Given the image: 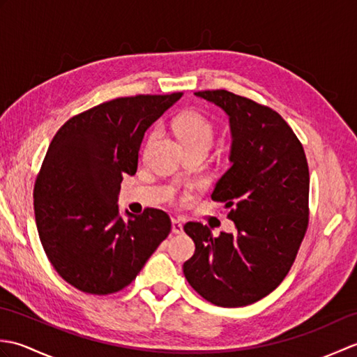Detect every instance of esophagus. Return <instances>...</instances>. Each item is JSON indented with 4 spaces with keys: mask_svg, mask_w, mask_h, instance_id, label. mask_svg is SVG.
Here are the masks:
<instances>
[{
    "mask_svg": "<svg viewBox=\"0 0 357 357\" xmlns=\"http://www.w3.org/2000/svg\"><path fill=\"white\" fill-rule=\"evenodd\" d=\"M172 231L174 234H181L184 231V227H183V222L179 221V219H172Z\"/></svg>",
    "mask_w": 357,
    "mask_h": 357,
    "instance_id": "1",
    "label": "esophagus"
}]
</instances>
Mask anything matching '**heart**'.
I'll list each match as a JSON object with an SVG mask.
<instances>
[{
  "instance_id": "obj_1",
  "label": "heart",
  "mask_w": 357,
  "mask_h": 357,
  "mask_svg": "<svg viewBox=\"0 0 357 357\" xmlns=\"http://www.w3.org/2000/svg\"><path fill=\"white\" fill-rule=\"evenodd\" d=\"M174 130H176L184 147L193 146V144H210L211 146L215 136L213 126L198 112L183 113L174 123ZM151 138H153V135H151Z\"/></svg>"
}]
</instances>
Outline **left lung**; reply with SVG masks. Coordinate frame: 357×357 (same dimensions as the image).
<instances>
[{"label":"left lung","mask_w":357,"mask_h":357,"mask_svg":"<svg viewBox=\"0 0 357 357\" xmlns=\"http://www.w3.org/2000/svg\"><path fill=\"white\" fill-rule=\"evenodd\" d=\"M230 121L231 167L211 199L225 204L236 231L213 236L207 225L187 222L195 255L184 275L204 299L244 307L282 282L308 225L310 174L305 151L291 127L270 107L227 90L196 92Z\"/></svg>","instance_id":"8db88e82"}]
</instances>
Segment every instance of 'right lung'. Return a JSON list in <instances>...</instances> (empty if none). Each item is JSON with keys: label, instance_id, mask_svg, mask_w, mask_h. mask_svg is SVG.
<instances>
[{"label": "right lung", "instance_id": "right-lung-1", "mask_svg": "<svg viewBox=\"0 0 357 357\" xmlns=\"http://www.w3.org/2000/svg\"><path fill=\"white\" fill-rule=\"evenodd\" d=\"M183 93L116 98L70 118L49 146L33 192L36 229L53 268L90 294L123 290L172 222L162 210L119 215L123 176L138 169L147 128Z\"/></svg>", "mask_w": 357, "mask_h": 357}]
</instances>
